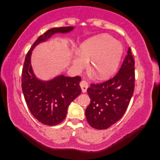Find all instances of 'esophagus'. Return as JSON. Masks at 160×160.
Instances as JSON below:
<instances>
[{
  "label": "esophagus",
  "instance_id": "1",
  "mask_svg": "<svg viewBox=\"0 0 160 160\" xmlns=\"http://www.w3.org/2000/svg\"><path fill=\"white\" fill-rule=\"evenodd\" d=\"M80 87H81V89H82V93H86L88 87H89V84H88V83L86 82V81L82 80V81H81V82H80Z\"/></svg>",
  "mask_w": 160,
  "mask_h": 160
}]
</instances>
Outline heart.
<instances>
[{
	"label": "heart",
	"mask_w": 160,
	"mask_h": 160,
	"mask_svg": "<svg viewBox=\"0 0 160 160\" xmlns=\"http://www.w3.org/2000/svg\"><path fill=\"white\" fill-rule=\"evenodd\" d=\"M123 53L120 42L111 36L102 33L84 40L78 49L79 55L71 60L78 70L84 69L91 60V69L99 80H107L116 72Z\"/></svg>",
	"instance_id": "obj_1"
}]
</instances>
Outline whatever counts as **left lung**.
<instances>
[{
  "instance_id": "8db88e82",
  "label": "left lung",
  "mask_w": 160,
  "mask_h": 160,
  "mask_svg": "<svg viewBox=\"0 0 160 160\" xmlns=\"http://www.w3.org/2000/svg\"><path fill=\"white\" fill-rule=\"evenodd\" d=\"M134 82L135 60L129 47L120 71L112 79L88 88L91 103L85 115L91 127L106 129L120 120L133 94Z\"/></svg>"
}]
</instances>
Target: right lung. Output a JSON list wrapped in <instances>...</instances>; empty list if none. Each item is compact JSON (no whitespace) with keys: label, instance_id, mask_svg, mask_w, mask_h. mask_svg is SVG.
I'll list each match as a JSON object with an SVG mask.
<instances>
[{"label":"right lung","instance_id":"obj_1","mask_svg":"<svg viewBox=\"0 0 160 160\" xmlns=\"http://www.w3.org/2000/svg\"><path fill=\"white\" fill-rule=\"evenodd\" d=\"M73 29L74 27L50 29L38 37L25 57L22 72V93L31 113L43 124L55 126L65 118L69 104L82 92L79 85L81 78L58 75L49 80L39 79L32 67V51L53 34L67 33Z\"/></svg>","mask_w":160,"mask_h":160}]
</instances>
